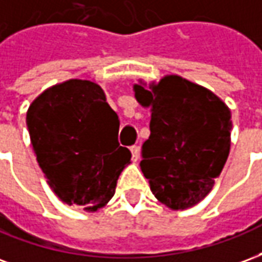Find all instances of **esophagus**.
Returning <instances> with one entry per match:
<instances>
[{
  "mask_svg": "<svg viewBox=\"0 0 262 262\" xmlns=\"http://www.w3.org/2000/svg\"><path fill=\"white\" fill-rule=\"evenodd\" d=\"M130 151H132V159H133V161H137V160H139V147H137V146H132Z\"/></svg>",
  "mask_w": 262,
  "mask_h": 262,
  "instance_id": "obj_1",
  "label": "esophagus"
}]
</instances>
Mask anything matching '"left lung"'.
<instances>
[{
  "instance_id": "1",
  "label": "left lung",
  "mask_w": 262,
  "mask_h": 262,
  "mask_svg": "<svg viewBox=\"0 0 262 262\" xmlns=\"http://www.w3.org/2000/svg\"><path fill=\"white\" fill-rule=\"evenodd\" d=\"M135 98L150 108V137L140 163L151 192L171 210L206 198L230 153L231 112L216 94L168 74L159 82L139 80Z\"/></svg>"
}]
</instances>
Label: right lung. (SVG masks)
<instances>
[{"label":"right lung","mask_w":262,"mask_h":262,"mask_svg":"<svg viewBox=\"0 0 262 262\" xmlns=\"http://www.w3.org/2000/svg\"><path fill=\"white\" fill-rule=\"evenodd\" d=\"M26 125L39 167L61 202L97 212L111 201L132 154L118 143L119 118L95 81L49 86L29 105Z\"/></svg>","instance_id":"add662e5"}]
</instances>
